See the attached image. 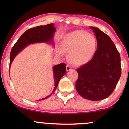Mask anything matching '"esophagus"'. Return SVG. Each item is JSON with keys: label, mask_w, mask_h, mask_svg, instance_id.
Instances as JSON below:
<instances>
[{"label": "esophagus", "mask_w": 129, "mask_h": 129, "mask_svg": "<svg viewBox=\"0 0 129 129\" xmlns=\"http://www.w3.org/2000/svg\"><path fill=\"white\" fill-rule=\"evenodd\" d=\"M72 69V68L70 67V66H69V65H67L66 66V70L67 71H70V70H71Z\"/></svg>", "instance_id": "obj_1"}]
</instances>
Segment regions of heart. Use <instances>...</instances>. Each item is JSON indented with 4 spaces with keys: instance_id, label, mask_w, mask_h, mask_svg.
Masks as SVG:
<instances>
[{
    "instance_id": "obj_1",
    "label": "heart",
    "mask_w": 129,
    "mask_h": 129,
    "mask_svg": "<svg viewBox=\"0 0 129 129\" xmlns=\"http://www.w3.org/2000/svg\"><path fill=\"white\" fill-rule=\"evenodd\" d=\"M98 42L93 35L77 30L66 33L62 37L60 47L57 53L60 56L63 52H69V60L73 64L83 66L89 62L96 53Z\"/></svg>"
}]
</instances>
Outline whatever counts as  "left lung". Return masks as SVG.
<instances>
[{
  "label": "left lung",
  "mask_w": 129,
  "mask_h": 129,
  "mask_svg": "<svg viewBox=\"0 0 129 129\" xmlns=\"http://www.w3.org/2000/svg\"><path fill=\"white\" fill-rule=\"evenodd\" d=\"M96 35L97 50L92 59L77 69L76 89L83 98L100 100L112 94L121 76L120 56L108 35L96 27H90Z\"/></svg>",
  "instance_id": "1"
}]
</instances>
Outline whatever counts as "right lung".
Listing matches in <instances>:
<instances>
[{
  "label": "right lung",
  "instance_id": "obj_1",
  "mask_svg": "<svg viewBox=\"0 0 129 129\" xmlns=\"http://www.w3.org/2000/svg\"><path fill=\"white\" fill-rule=\"evenodd\" d=\"M56 31V27L53 23L47 24L45 26H39L38 27L27 30L16 42L12 47L10 54V67L16 56L20 53L29 45L39 43H47L54 46L53 41L54 34ZM53 72L54 79V88L52 93L48 96L42 98L39 100L45 99L50 97L53 93L55 91L61 77L66 73V64L61 63L57 65H54L53 67Z\"/></svg>",
  "mask_w": 129,
  "mask_h": 129
}]
</instances>
